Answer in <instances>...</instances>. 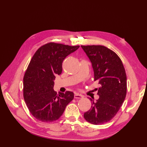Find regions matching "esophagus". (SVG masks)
<instances>
[{
	"label": "esophagus",
	"mask_w": 147,
	"mask_h": 147,
	"mask_svg": "<svg viewBox=\"0 0 147 147\" xmlns=\"http://www.w3.org/2000/svg\"><path fill=\"white\" fill-rule=\"evenodd\" d=\"M74 98H82L83 96L82 94H80L78 93H75L74 94Z\"/></svg>",
	"instance_id": "esophagus-1"
}]
</instances>
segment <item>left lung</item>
Instances as JSON below:
<instances>
[{"instance_id":"1","label":"left lung","mask_w":147,"mask_h":147,"mask_svg":"<svg viewBox=\"0 0 147 147\" xmlns=\"http://www.w3.org/2000/svg\"><path fill=\"white\" fill-rule=\"evenodd\" d=\"M91 61L94 80L98 82L99 98L92 102L84 119L91 124H102L111 120L118 112L126 95V74L120 58L115 53L102 45H82Z\"/></svg>"}]
</instances>
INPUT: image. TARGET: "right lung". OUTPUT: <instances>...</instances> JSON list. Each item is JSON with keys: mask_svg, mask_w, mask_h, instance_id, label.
I'll use <instances>...</instances> for the list:
<instances>
[{"mask_svg": "<svg viewBox=\"0 0 147 147\" xmlns=\"http://www.w3.org/2000/svg\"><path fill=\"white\" fill-rule=\"evenodd\" d=\"M80 46L49 43L38 49L23 78V96L30 112L38 120L51 123L58 120L74 98L71 91L58 94L54 91L56 74H61L62 62Z\"/></svg>", "mask_w": 147, "mask_h": 147, "instance_id": "obj_1", "label": "right lung"}]
</instances>
